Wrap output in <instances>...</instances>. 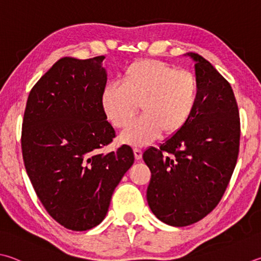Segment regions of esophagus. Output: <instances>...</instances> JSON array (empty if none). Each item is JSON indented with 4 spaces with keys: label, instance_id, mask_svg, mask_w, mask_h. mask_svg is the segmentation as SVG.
Returning <instances> with one entry per match:
<instances>
[{
    "label": "esophagus",
    "instance_id": "esophagus-1",
    "mask_svg": "<svg viewBox=\"0 0 261 261\" xmlns=\"http://www.w3.org/2000/svg\"><path fill=\"white\" fill-rule=\"evenodd\" d=\"M134 153H135V158H136L137 161L143 158V151H141V149L134 148Z\"/></svg>",
    "mask_w": 261,
    "mask_h": 261
}]
</instances>
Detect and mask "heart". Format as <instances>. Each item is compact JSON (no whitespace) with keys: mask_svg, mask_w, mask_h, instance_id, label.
I'll list each match as a JSON object with an SVG mask.
<instances>
[{"mask_svg":"<svg viewBox=\"0 0 261 261\" xmlns=\"http://www.w3.org/2000/svg\"><path fill=\"white\" fill-rule=\"evenodd\" d=\"M122 84L110 83L102 89V111L116 127L134 118L138 103L143 115L122 132V143L144 146L182 129L195 111L198 83L189 70L176 69L162 61L140 59L122 73Z\"/></svg>","mask_w":261,"mask_h":261,"instance_id":"heart-1","label":"heart"}]
</instances>
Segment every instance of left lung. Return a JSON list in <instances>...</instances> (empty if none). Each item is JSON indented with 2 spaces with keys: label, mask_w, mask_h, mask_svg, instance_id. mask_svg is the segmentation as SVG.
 I'll use <instances>...</instances> for the list:
<instances>
[{
  "label": "left lung",
  "mask_w": 261,
  "mask_h": 261,
  "mask_svg": "<svg viewBox=\"0 0 261 261\" xmlns=\"http://www.w3.org/2000/svg\"><path fill=\"white\" fill-rule=\"evenodd\" d=\"M185 56L195 63V111L159 149L149 147L143 154L151 172L148 205L158 219L174 227L192 225L215 209L233 174L240 148V115L230 84L200 55Z\"/></svg>",
  "instance_id": "1"
}]
</instances>
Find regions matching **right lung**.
Instances as JSON below:
<instances>
[{"mask_svg": "<svg viewBox=\"0 0 261 261\" xmlns=\"http://www.w3.org/2000/svg\"><path fill=\"white\" fill-rule=\"evenodd\" d=\"M103 59L57 61L33 87L23 114L22 158L36 195L57 222L77 231L103 220L135 162L126 145L101 153L115 137L100 101Z\"/></svg>", "mask_w": 261, "mask_h": 261, "instance_id": "1", "label": "right lung"}]
</instances>
